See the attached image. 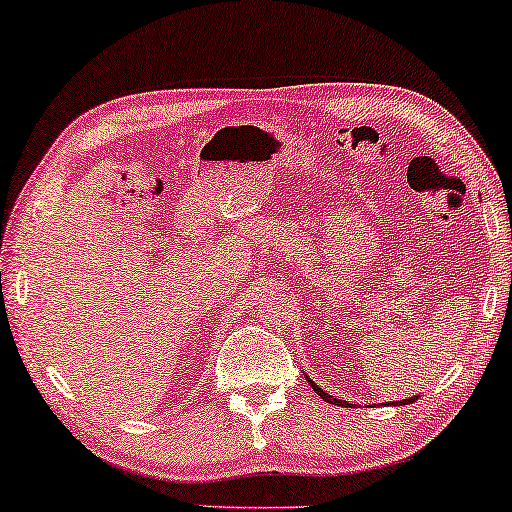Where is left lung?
Listing matches in <instances>:
<instances>
[{
	"label": "left lung",
	"mask_w": 512,
	"mask_h": 512,
	"mask_svg": "<svg viewBox=\"0 0 512 512\" xmlns=\"http://www.w3.org/2000/svg\"><path fill=\"white\" fill-rule=\"evenodd\" d=\"M307 382H310V387L314 389V391H317V394L321 396V398H324V401H328V403H333V405H349L347 401H340V398H333L331 394H326V391L324 389H321L319 387V384H314L312 380H310V377H307ZM412 401H415V398H405V401H398V405H405V403H412Z\"/></svg>",
	"instance_id": "left-lung-1"
}]
</instances>
